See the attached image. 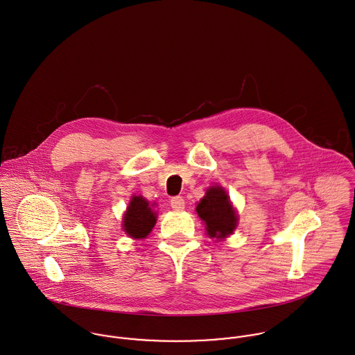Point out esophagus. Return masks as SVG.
<instances>
[{
	"label": "esophagus",
	"instance_id": "1",
	"mask_svg": "<svg viewBox=\"0 0 355 355\" xmlns=\"http://www.w3.org/2000/svg\"><path fill=\"white\" fill-rule=\"evenodd\" d=\"M170 205H171V207H173L174 210L180 211V210H182V209H184L185 202H184V198H181V196H174V198H171Z\"/></svg>",
	"mask_w": 355,
	"mask_h": 355
}]
</instances>
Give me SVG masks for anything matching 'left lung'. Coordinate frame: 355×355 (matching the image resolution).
I'll use <instances>...</instances> for the list:
<instances>
[{
  "mask_svg": "<svg viewBox=\"0 0 355 355\" xmlns=\"http://www.w3.org/2000/svg\"><path fill=\"white\" fill-rule=\"evenodd\" d=\"M198 215L206 223L210 237L225 239L237 225V215L226 192L220 187H211L196 207Z\"/></svg>",
  "mask_w": 355,
  "mask_h": 355,
  "instance_id": "8db88e82",
  "label": "left lung"
}]
</instances>
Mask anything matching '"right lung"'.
<instances>
[{
	"label": "right lung",
	"mask_w": 355,
	"mask_h": 355,
	"mask_svg": "<svg viewBox=\"0 0 355 355\" xmlns=\"http://www.w3.org/2000/svg\"><path fill=\"white\" fill-rule=\"evenodd\" d=\"M156 222V214L141 196H133L128 211L123 216L125 232L135 239H144L152 230Z\"/></svg>",
	"instance_id": "obj_1"
}]
</instances>
